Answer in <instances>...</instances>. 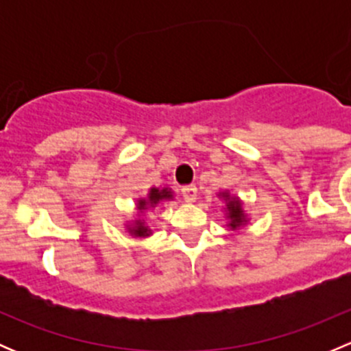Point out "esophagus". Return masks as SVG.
<instances>
[{
    "label": "esophagus",
    "instance_id": "34e87169",
    "mask_svg": "<svg viewBox=\"0 0 351 351\" xmlns=\"http://www.w3.org/2000/svg\"><path fill=\"white\" fill-rule=\"evenodd\" d=\"M182 193H183V198H185V202H189V204H192V202L197 200V186L195 185L183 186Z\"/></svg>",
    "mask_w": 351,
    "mask_h": 351
}]
</instances>
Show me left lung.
<instances>
[{
	"label": "left lung",
	"mask_w": 351,
	"mask_h": 351,
	"mask_svg": "<svg viewBox=\"0 0 351 351\" xmlns=\"http://www.w3.org/2000/svg\"><path fill=\"white\" fill-rule=\"evenodd\" d=\"M226 202V214H228L229 219V228L239 229L243 224H246V215H244L243 204L238 197H231L228 192L219 193Z\"/></svg>",
	"instance_id": "left-lung-1"
}]
</instances>
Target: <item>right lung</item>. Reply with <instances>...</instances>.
<instances>
[{
  "instance_id": "add662e5",
  "label": "right lung",
  "mask_w": 351,
  "mask_h": 351,
  "mask_svg": "<svg viewBox=\"0 0 351 351\" xmlns=\"http://www.w3.org/2000/svg\"><path fill=\"white\" fill-rule=\"evenodd\" d=\"M171 198H173L171 190L156 189V186H153V189L149 190V193H147L146 198H141V200H137V210L144 212V210H147V208L156 207L159 202L171 200ZM129 232L132 236H136V238H146V236L151 234V229L147 228V226H144V222L139 219V221L134 222L132 228H129Z\"/></svg>"
}]
</instances>
